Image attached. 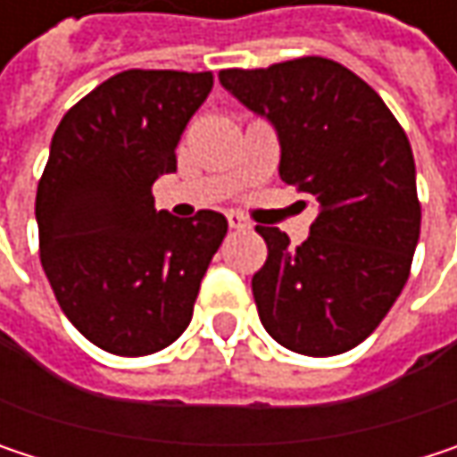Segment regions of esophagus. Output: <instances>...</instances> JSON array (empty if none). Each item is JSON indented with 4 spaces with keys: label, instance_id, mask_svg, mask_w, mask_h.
Returning a JSON list of instances; mask_svg holds the SVG:
<instances>
[{
    "label": "esophagus",
    "instance_id": "obj_1",
    "mask_svg": "<svg viewBox=\"0 0 457 457\" xmlns=\"http://www.w3.org/2000/svg\"><path fill=\"white\" fill-rule=\"evenodd\" d=\"M228 225H229V229H245L248 228V220H245L243 214H235V212H229Z\"/></svg>",
    "mask_w": 457,
    "mask_h": 457
}]
</instances>
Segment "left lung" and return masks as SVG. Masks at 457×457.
Here are the masks:
<instances>
[{"label": "left lung", "mask_w": 457, "mask_h": 457, "mask_svg": "<svg viewBox=\"0 0 457 457\" xmlns=\"http://www.w3.org/2000/svg\"><path fill=\"white\" fill-rule=\"evenodd\" d=\"M220 81L272 121L280 179L320 209L296 248L278 228H256L267 243L251 280L259 320L291 352H349L386 318L411 275L420 204L408 135L373 87L328 57L228 68Z\"/></svg>", "instance_id": "obj_1"}]
</instances>
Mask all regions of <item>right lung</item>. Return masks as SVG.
Masks as SVG:
<instances>
[{"mask_svg":"<svg viewBox=\"0 0 457 457\" xmlns=\"http://www.w3.org/2000/svg\"><path fill=\"white\" fill-rule=\"evenodd\" d=\"M214 87L212 71H121L54 129L37 187L39 256L65 318L95 346L145 357L174 344L228 220L155 212L153 182Z\"/></svg>","mask_w":457,"mask_h":457,"instance_id":"1","label":"right lung"}]
</instances>
